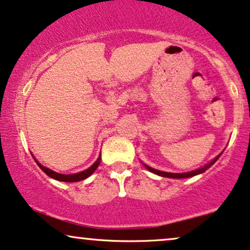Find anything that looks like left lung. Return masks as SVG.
Instances as JSON below:
<instances>
[{"label":"left lung","instance_id":"8db88e82","mask_svg":"<svg viewBox=\"0 0 250 250\" xmlns=\"http://www.w3.org/2000/svg\"><path fill=\"white\" fill-rule=\"evenodd\" d=\"M220 156H222V153H220L219 156H217L216 158H214L212 162H210L209 164H207V165H205V166L201 167V168H198V169H196V170H191V172H188V173H168V172H162V170L154 169V168H152V167H148L146 165H145V167H146V168L150 170V172H152V173H154V174H157V175L164 176V178H172V179L190 178V176H195V175H197V174H201V173L205 172V170H207L208 168H210V167L212 166L213 164L217 162L218 158H219Z\"/></svg>","mask_w":250,"mask_h":250}]
</instances>
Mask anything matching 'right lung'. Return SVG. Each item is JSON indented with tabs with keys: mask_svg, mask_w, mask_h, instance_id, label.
Listing matches in <instances>:
<instances>
[{
	"mask_svg": "<svg viewBox=\"0 0 250 250\" xmlns=\"http://www.w3.org/2000/svg\"><path fill=\"white\" fill-rule=\"evenodd\" d=\"M34 160H36V159H34ZM100 160H102V157L99 156V158L97 159V162L94 163L92 166L88 167L87 169L83 170V172L76 173V174H60V173H56V172H54V170H52V169L47 168V167H45V166H42L41 164L38 163L37 160H36V163L38 164V166H39L40 168L42 169L43 172H45L46 174L49 176V178H53V179L59 180V181H63V182H76V181H81V180L86 179L91 174H92L94 170L98 168V166L100 165Z\"/></svg>",
	"mask_w": 250,
	"mask_h": 250,
	"instance_id": "add662e5",
	"label": "right lung"
}]
</instances>
